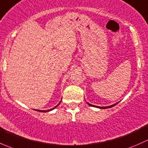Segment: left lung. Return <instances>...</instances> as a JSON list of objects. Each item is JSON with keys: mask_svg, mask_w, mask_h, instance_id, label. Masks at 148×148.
<instances>
[{"mask_svg": "<svg viewBox=\"0 0 148 148\" xmlns=\"http://www.w3.org/2000/svg\"><path fill=\"white\" fill-rule=\"evenodd\" d=\"M88 104H89V105H90V106H92V107H99V108H100V109H107V108H110V107H114V105H116V104H113V105H111V106H109V107H97V106H95V105H92V104H89V103H87Z\"/></svg>", "mask_w": 148, "mask_h": 148, "instance_id": "8db88e82", "label": "left lung"}]
</instances>
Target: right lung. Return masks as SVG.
<instances>
[{
	"instance_id": "1",
	"label": "right lung",
	"mask_w": 148,
	"mask_h": 148,
	"mask_svg": "<svg viewBox=\"0 0 148 148\" xmlns=\"http://www.w3.org/2000/svg\"><path fill=\"white\" fill-rule=\"evenodd\" d=\"M60 102H59V104H58V105H59V104H60ZM58 105H56V107H53V108L51 109V110H36V111H38V112H49V111H51V110H53V109H54V108H56V107H57Z\"/></svg>"
}]
</instances>
